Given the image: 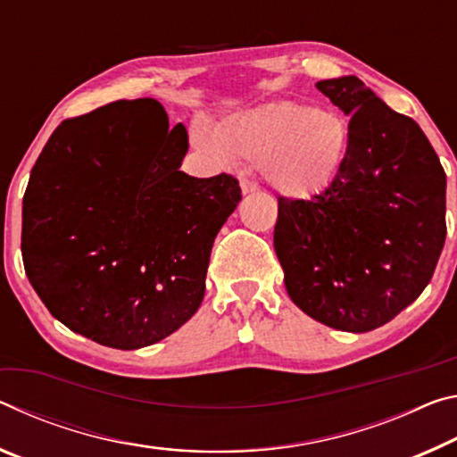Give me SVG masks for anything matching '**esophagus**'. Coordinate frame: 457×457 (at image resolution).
<instances>
[{"instance_id":"obj_1","label":"esophagus","mask_w":457,"mask_h":457,"mask_svg":"<svg viewBox=\"0 0 457 457\" xmlns=\"http://www.w3.org/2000/svg\"><path fill=\"white\" fill-rule=\"evenodd\" d=\"M241 190H243V194H253V192H257L259 190V186H257V182H253V179H241Z\"/></svg>"}]
</instances>
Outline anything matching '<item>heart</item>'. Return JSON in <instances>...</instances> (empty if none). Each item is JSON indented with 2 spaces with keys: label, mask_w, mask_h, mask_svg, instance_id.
Returning <instances> with one entry per match:
<instances>
[{
  "label": "heart",
  "mask_w": 457,
  "mask_h": 457,
  "mask_svg": "<svg viewBox=\"0 0 457 457\" xmlns=\"http://www.w3.org/2000/svg\"><path fill=\"white\" fill-rule=\"evenodd\" d=\"M206 152L261 166L269 184L287 198L308 200L338 178L348 154V125L334 111L295 101H273L200 129Z\"/></svg>",
  "instance_id": "b5f03b06"
}]
</instances>
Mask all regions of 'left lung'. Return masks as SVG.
Listing matches in <instances>:
<instances>
[{
  "instance_id": "left-lung-1",
  "label": "left lung",
  "mask_w": 457,
  "mask_h": 457,
  "mask_svg": "<svg viewBox=\"0 0 457 457\" xmlns=\"http://www.w3.org/2000/svg\"><path fill=\"white\" fill-rule=\"evenodd\" d=\"M316 87L350 117L338 178L312 200L279 196L273 245L299 310L370 332L428 287L445 243V171L413 119L356 77Z\"/></svg>"
}]
</instances>
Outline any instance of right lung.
Wrapping results in <instances>:
<instances>
[{"mask_svg": "<svg viewBox=\"0 0 457 457\" xmlns=\"http://www.w3.org/2000/svg\"><path fill=\"white\" fill-rule=\"evenodd\" d=\"M188 133L155 99L66 119L21 208L26 275L48 312L103 346H149L204 297L212 243L241 202L228 174L179 171Z\"/></svg>", "mask_w": 457, "mask_h": 457, "instance_id": "obj_1", "label": "right lung"}]
</instances>
